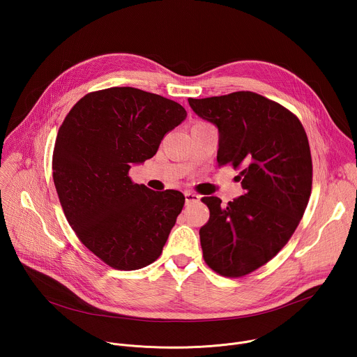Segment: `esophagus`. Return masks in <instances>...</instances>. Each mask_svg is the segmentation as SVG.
I'll list each match as a JSON object with an SVG mask.
<instances>
[{"label":"esophagus","instance_id":"1","mask_svg":"<svg viewBox=\"0 0 357 357\" xmlns=\"http://www.w3.org/2000/svg\"><path fill=\"white\" fill-rule=\"evenodd\" d=\"M185 199H186V203H192V202L199 200V196H197L196 193H193V192L186 190V192H185Z\"/></svg>","mask_w":357,"mask_h":357}]
</instances>
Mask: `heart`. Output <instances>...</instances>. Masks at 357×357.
<instances>
[{"label":"heart","instance_id":"heart-1","mask_svg":"<svg viewBox=\"0 0 357 357\" xmlns=\"http://www.w3.org/2000/svg\"><path fill=\"white\" fill-rule=\"evenodd\" d=\"M196 124H205V123H196Z\"/></svg>","mask_w":357,"mask_h":357}]
</instances>
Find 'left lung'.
Returning <instances> with one entry per match:
<instances>
[{
	"label": "left lung",
	"mask_w": 357,
	"mask_h": 357,
	"mask_svg": "<svg viewBox=\"0 0 357 357\" xmlns=\"http://www.w3.org/2000/svg\"><path fill=\"white\" fill-rule=\"evenodd\" d=\"M219 128V167L240 169L244 195L222 208L205 196L211 218L199 230L205 263L218 274L244 277L274 259L298 227L312 190V158L298 117L261 94L234 91L188 98Z\"/></svg>",
	"instance_id": "8db88e82"
}]
</instances>
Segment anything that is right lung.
<instances>
[{
	"label": "right lung",
	"mask_w": 357,
	"mask_h": 357,
	"mask_svg": "<svg viewBox=\"0 0 357 357\" xmlns=\"http://www.w3.org/2000/svg\"><path fill=\"white\" fill-rule=\"evenodd\" d=\"M185 117L174 100L110 87L82 97L58 131L52 171L63 213L79 240L112 268L139 270L161 256L185 196L134 183L128 172L154 157Z\"/></svg>",
	"instance_id": "right-lung-1"
}]
</instances>
